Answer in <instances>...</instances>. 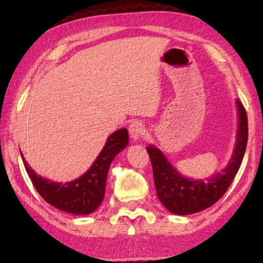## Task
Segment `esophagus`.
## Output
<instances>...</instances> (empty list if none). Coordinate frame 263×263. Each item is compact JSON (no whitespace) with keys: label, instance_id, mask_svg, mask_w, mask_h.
Instances as JSON below:
<instances>
[{"label":"esophagus","instance_id":"1","mask_svg":"<svg viewBox=\"0 0 263 263\" xmlns=\"http://www.w3.org/2000/svg\"><path fill=\"white\" fill-rule=\"evenodd\" d=\"M128 132H130L131 138L133 140H139L140 138L145 136L146 133V127L144 123L140 121L133 122L130 126H128Z\"/></svg>","mask_w":263,"mask_h":263}]
</instances>
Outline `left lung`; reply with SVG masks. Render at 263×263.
I'll list each match as a JSON object with an SVG mask.
<instances>
[{
  "mask_svg": "<svg viewBox=\"0 0 263 263\" xmlns=\"http://www.w3.org/2000/svg\"><path fill=\"white\" fill-rule=\"evenodd\" d=\"M237 106L239 127L232 159L224 171L216 173L206 181L190 180L182 176L161 151L152 145L147 147L153 167L157 195L168 211L175 215L185 216L205 210L219 201L229 189L242 162L248 139L246 110L239 100H237Z\"/></svg>",
  "mask_w": 263,
  "mask_h": 263,
  "instance_id": "left-lung-1",
  "label": "left lung"
}]
</instances>
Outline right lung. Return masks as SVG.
I'll list each match as a JSON object with an SVG mask.
<instances>
[{
    "instance_id": "obj_1",
    "label": "right lung",
    "mask_w": 263,
    "mask_h": 263,
    "mask_svg": "<svg viewBox=\"0 0 263 263\" xmlns=\"http://www.w3.org/2000/svg\"><path fill=\"white\" fill-rule=\"evenodd\" d=\"M128 132L121 128L114 132L104 145L103 149L92 163V166L79 179L59 183L37 175L23 158L26 172L39 195L61 211L74 215H89L100 206L104 198L106 176L114 158L126 147Z\"/></svg>"
}]
</instances>
